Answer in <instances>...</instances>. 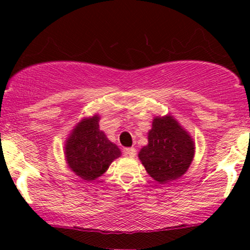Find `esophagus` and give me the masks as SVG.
Segmentation results:
<instances>
[{"label": "esophagus", "mask_w": 250, "mask_h": 250, "mask_svg": "<svg viewBox=\"0 0 250 250\" xmlns=\"http://www.w3.org/2000/svg\"><path fill=\"white\" fill-rule=\"evenodd\" d=\"M125 155H127L129 157H135L136 150L134 148H126L125 149Z\"/></svg>", "instance_id": "1"}]
</instances>
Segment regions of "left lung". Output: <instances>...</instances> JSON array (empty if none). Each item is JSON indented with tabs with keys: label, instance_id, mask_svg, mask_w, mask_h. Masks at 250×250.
Wrapping results in <instances>:
<instances>
[{
	"label": "left lung",
	"instance_id": "1",
	"mask_svg": "<svg viewBox=\"0 0 250 250\" xmlns=\"http://www.w3.org/2000/svg\"><path fill=\"white\" fill-rule=\"evenodd\" d=\"M194 140L172 115L156 116L148 132V145L139 151L146 173L159 184L184 175L194 157Z\"/></svg>",
	"mask_w": 250,
	"mask_h": 250
}]
</instances>
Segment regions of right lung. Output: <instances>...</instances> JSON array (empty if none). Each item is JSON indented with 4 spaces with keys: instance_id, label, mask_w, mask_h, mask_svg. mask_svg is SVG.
<instances>
[{
    "instance_id": "obj_1",
    "label": "right lung",
    "mask_w": 250,
    "mask_h": 250,
    "mask_svg": "<svg viewBox=\"0 0 250 250\" xmlns=\"http://www.w3.org/2000/svg\"><path fill=\"white\" fill-rule=\"evenodd\" d=\"M98 114L81 119L64 141L67 166L82 180H97L107 172L115 159L122 156L121 149L99 128Z\"/></svg>"
}]
</instances>
